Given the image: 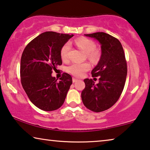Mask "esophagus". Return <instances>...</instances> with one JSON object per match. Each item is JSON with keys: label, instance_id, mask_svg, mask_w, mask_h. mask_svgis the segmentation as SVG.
Instances as JSON below:
<instances>
[{"label": "esophagus", "instance_id": "1", "mask_svg": "<svg viewBox=\"0 0 150 150\" xmlns=\"http://www.w3.org/2000/svg\"><path fill=\"white\" fill-rule=\"evenodd\" d=\"M72 81H73V83H76V82L78 81V79H76V78H73Z\"/></svg>", "mask_w": 150, "mask_h": 150}]
</instances>
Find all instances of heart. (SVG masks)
<instances>
[{
    "label": "heart",
    "instance_id": "heart-1",
    "mask_svg": "<svg viewBox=\"0 0 150 150\" xmlns=\"http://www.w3.org/2000/svg\"><path fill=\"white\" fill-rule=\"evenodd\" d=\"M76 44L87 53V57L92 63H96L99 61L101 52L99 49L96 48V43L93 40L86 38H80L75 41ZM71 46L69 42L65 43L61 49V57L63 61H67L69 58V52ZM91 65L89 63H74L67 67V70L69 73L77 77L83 76L86 71L89 70Z\"/></svg>",
    "mask_w": 150,
    "mask_h": 150
}]
</instances>
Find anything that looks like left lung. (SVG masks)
<instances>
[{"instance_id": "left-lung-1", "label": "left lung", "mask_w": 150, "mask_h": 150, "mask_svg": "<svg viewBox=\"0 0 150 150\" xmlns=\"http://www.w3.org/2000/svg\"><path fill=\"white\" fill-rule=\"evenodd\" d=\"M101 44L102 54L98 65L91 71L93 79L84 80L85 87L81 93L83 102L88 109L99 112L110 108L117 102L124 89L127 76V63L120 41L103 32L86 34Z\"/></svg>"}]
</instances>
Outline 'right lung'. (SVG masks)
I'll list each match as a JSON object with an SVG mask.
<instances>
[{
  "label": "right lung",
  "mask_w": 150,
  "mask_h": 150,
  "mask_svg": "<svg viewBox=\"0 0 150 150\" xmlns=\"http://www.w3.org/2000/svg\"><path fill=\"white\" fill-rule=\"evenodd\" d=\"M74 35L47 31L25 47L20 61L22 87L30 102L41 110L52 111L64 103L72 78L63 73L57 81L53 70L62 64L61 49Z\"/></svg>",
  "instance_id": "obj_1"
}]
</instances>
